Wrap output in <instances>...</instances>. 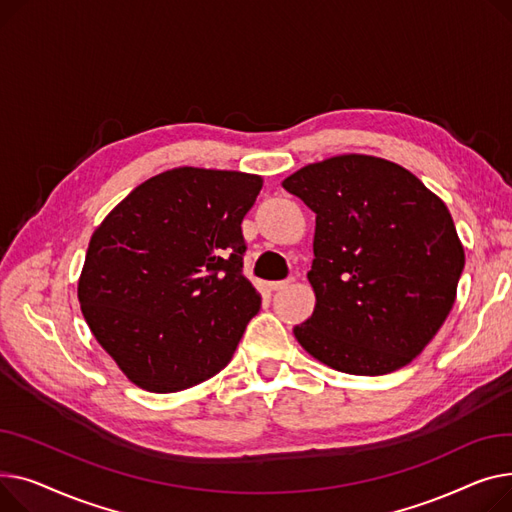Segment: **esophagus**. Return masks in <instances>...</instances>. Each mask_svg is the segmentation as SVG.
Returning <instances> with one entry per match:
<instances>
[{
  "label": "esophagus",
  "mask_w": 512,
  "mask_h": 512,
  "mask_svg": "<svg viewBox=\"0 0 512 512\" xmlns=\"http://www.w3.org/2000/svg\"><path fill=\"white\" fill-rule=\"evenodd\" d=\"M289 285H291V281H273V283H270V289H273V291H283Z\"/></svg>",
  "instance_id": "obj_1"
}]
</instances>
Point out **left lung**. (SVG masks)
<instances>
[{
	"label": "left lung",
	"mask_w": 512,
	"mask_h": 512,
	"mask_svg": "<svg viewBox=\"0 0 512 512\" xmlns=\"http://www.w3.org/2000/svg\"><path fill=\"white\" fill-rule=\"evenodd\" d=\"M283 188L316 213L312 316L297 343L328 368L382 376L413 362L455 304L465 250L446 204L370 155L310 163Z\"/></svg>",
	"instance_id": "1"
}]
</instances>
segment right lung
<instances>
[{
    "label": "right lung",
    "instance_id": "obj_1",
    "mask_svg": "<svg viewBox=\"0 0 512 512\" xmlns=\"http://www.w3.org/2000/svg\"><path fill=\"white\" fill-rule=\"evenodd\" d=\"M262 177L177 167L146 179L95 229L82 316L130 382L177 393L219 374L260 310L242 221Z\"/></svg>",
    "mask_w": 512,
    "mask_h": 512
}]
</instances>
